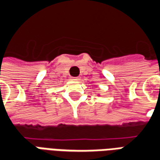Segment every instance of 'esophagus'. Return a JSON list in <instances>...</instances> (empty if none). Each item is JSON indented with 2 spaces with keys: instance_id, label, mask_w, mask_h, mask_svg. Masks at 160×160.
<instances>
[{
  "instance_id": "obj_1",
  "label": "esophagus",
  "mask_w": 160,
  "mask_h": 160,
  "mask_svg": "<svg viewBox=\"0 0 160 160\" xmlns=\"http://www.w3.org/2000/svg\"><path fill=\"white\" fill-rule=\"evenodd\" d=\"M72 80H80V78H79V77H75V78H73Z\"/></svg>"
}]
</instances>
